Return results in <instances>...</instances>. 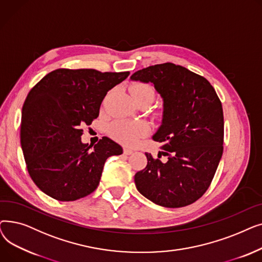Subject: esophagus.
<instances>
[{"label":"esophagus","instance_id":"obj_1","mask_svg":"<svg viewBox=\"0 0 262 262\" xmlns=\"http://www.w3.org/2000/svg\"><path fill=\"white\" fill-rule=\"evenodd\" d=\"M123 152H124V154H125V155H130V154L134 153V150L129 149V148H124Z\"/></svg>","mask_w":262,"mask_h":262}]
</instances>
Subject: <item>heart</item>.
<instances>
[{"mask_svg": "<svg viewBox=\"0 0 262 262\" xmlns=\"http://www.w3.org/2000/svg\"><path fill=\"white\" fill-rule=\"evenodd\" d=\"M134 100L149 98L153 101L155 91L148 84H136L130 88ZM109 135L125 145H135L150 133V127L144 121L116 120L108 127Z\"/></svg>", "mask_w": 262, "mask_h": 262, "instance_id": "obj_1", "label": "heart"}]
</instances>
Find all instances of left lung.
I'll use <instances>...</instances> for the list:
<instances>
[{
    "label": "left lung",
    "mask_w": 262,
    "mask_h": 262,
    "mask_svg": "<svg viewBox=\"0 0 262 262\" xmlns=\"http://www.w3.org/2000/svg\"><path fill=\"white\" fill-rule=\"evenodd\" d=\"M130 78L153 82L163 99L162 125L153 137L162 152L158 158L145 153L147 164L136 173V187L157 205L185 207L207 191L221 160L222 103L204 76L172 62L149 66Z\"/></svg>",
    "instance_id": "1"
}]
</instances>
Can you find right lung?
<instances>
[{
  "instance_id": "obj_1",
  "label": "right lung",
  "mask_w": 262,
  "mask_h": 262,
  "mask_svg": "<svg viewBox=\"0 0 262 262\" xmlns=\"http://www.w3.org/2000/svg\"><path fill=\"white\" fill-rule=\"evenodd\" d=\"M129 72L57 69L31 89L22 108L20 141L36 186L60 202L85 198L98 188L106 159L122 147L103 137L93 147L80 140L82 126L99 117L107 92Z\"/></svg>"
}]
</instances>
